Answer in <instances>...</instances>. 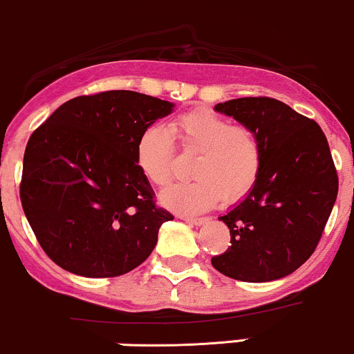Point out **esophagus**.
Here are the masks:
<instances>
[{
    "mask_svg": "<svg viewBox=\"0 0 354 354\" xmlns=\"http://www.w3.org/2000/svg\"><path fill=\"white\" fill-rule=\"evenodd\" d=\"M181 220H185L186 223H192V225H205L208 221L207 216H181Z\"/></svg>",
    "mask_w": 354,
    "mask_h": 354,
    "instance_id": "1",
    "label": "esophagus"
}]
</instances>
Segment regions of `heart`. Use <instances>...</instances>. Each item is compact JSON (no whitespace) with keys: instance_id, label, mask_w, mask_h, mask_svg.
Listing matches in <instances>:
<instances>
[{"instance_id":"obj_1","label":"heart","mask_w":354,"mask_h":354,"mask_svg":"<svg viewBox=\"0 0 354 354\" xmlns=\"http://www.w3.org/2000/svg\"><path fill=\"white\" fill-rule=\"evenodd\" d=\"M171 138L186 154L196 156L192 168L195 180L166 188L159 196L162 207L186 215L201 213L221 200H242L257 185L263 168L259 134L208 109L180 114L168 131L151 126L139 136L136 161L149 183L165 186L173 178L176 147Z\"/></svg>"}]
</instances>
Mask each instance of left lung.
Listing matches in <instances>:
<instances>
[{
	"mask_svg": "<svg viewBox=\"0 0 354 354\" xmlns=\"http://www.w3.org/2000/svg\"><path fill=\"white\" fill-rule=\"evenodd\" d=\"M215 111L259 134L263 168L245 200L220 216L232 245L212 266L243 282L286 277L316 250L336 201L328 139L316 120L270 97L232 99Z\"/></svg>",
	"mask_w": 354,
	"mask_h": 354,
	"instance_id": "left-lung-1",
	"label": "left lung"
}]
</instances>
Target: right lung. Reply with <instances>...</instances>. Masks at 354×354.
I'll use <instances>...</instances> for the list:
<instances>
[{
  "instance_id": "obj_1",
  "label": "right lung",
  "mask_w": 354,
  "mask_h": 354,
  "mask_svg": "<svg viewBox=\"0 0 354 354\" xmlns=\"http://www.w3.org/2000/svg\"><path fill=\"white\" fill-rule=\"evenodd\" d=\"M173 104L133 91L80 95L30 136L19 198L38 243L82 277L141 266L173 215L156 207L136 161L138 139Z\"/></svg>"
}]
</instances>
